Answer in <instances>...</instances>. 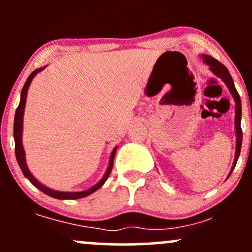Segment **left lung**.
Listing matches in <instances>:
<instances>
[{
  "instance_id": "obj_1",
  "label": "left lung",
  "mask_w": 252,
  "mask_h": 252,
  "mask_svg": "<svg viewBox=\"0 0 252 252\" xmlns=\"http://www.w3.org/2000/svg\"><path fill=\"white\" fill-rule=\"evenodd\" d=\"M202 60H204L205 63H207L210 67L211 72H212L215 76H217L218 78H220V79L226 84L227 89L230 90L231 94H232L233 99H235V112H236V116H235V128H236V154H235V161H233V164H232V168L230 170V174L228 176L231 175V173H232L233 168L236 167V163H237V160H238L239 158V154H241V148H242V140H243V134H242V128H241V120H242V103H241V97H239L238 92H237V90L235 88V84H233V80H232V77H231V74L228 73V70L226 67H225L224 65H222L221 63H219L218 60L215 59V58L210 57V56H206V54H202L201 56Z\"/></svg>"
}]
</instances>
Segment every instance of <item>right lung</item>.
Segmentation results:
<instances>
[{
	"mask_svg": "<svg viewBox=\"0 0 252 252\" xmlns=\"http://www.w3.org/2000/svg\"><path fill=\"white\" fill-rule=\"evenodd\" d=\"M43 68L45 67L36 68V70L32 72L31 76L27 78V82L25 83L24 88H22V91H21V99H20V104L15 111V118H14V140H15V155H16L17 163H19L20 168H21L22 173H24V175L26 176V178H27L28 180H30L32 184L36 187V189H39L41 192L45 193V194L50 195V196H52V198L63 199H63L85 198V196L90 195L91 193L96 192L97 189H99L100 187L104 185V182L106 181V179L109 178L110 173H111V169H112V163H114V158H115V154H116L117 147H115L114 150H112L111 155H110L109 166H108V168H106L105 174H104L103 178L100 179V180L98 181L94 186H92L91 189H89L86 190H82V192H60V190L48 189V187H46L45 185H42L41 182H39L35 178H34L33 174L30 172V169H28L27 162H26L25 149H24V146H22V130H24V126H22V124H24V114H25V106H26V99H27L28 89H30V85H31L32 80H33V78L35 77L39 72H41Z\"/></svg>",
	"mask_w": 252,
	"mask_h": 252,
	"instance_id": "right-lung-1",
	"label": "right lung"
}]
</instances>
